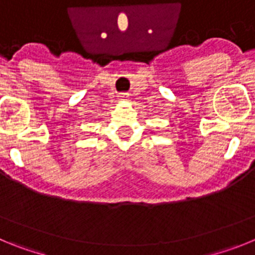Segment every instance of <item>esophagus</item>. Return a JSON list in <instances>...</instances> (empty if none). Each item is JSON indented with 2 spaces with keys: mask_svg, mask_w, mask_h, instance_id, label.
Instances as JSON below:
<instances>
[{
  "mask_svg": "<svg viewBox=\"0 0 255 255\" xmlns=\"http://www.w3.org/2000/svg\"><path fill=\"white\" fill-rule=\"evenodd\" d=\"M119 98H120V100H123V101H125V100H128V98H129V94H128V93H120V94H119Z\"/></svg>",
  "mask_w": 255,
  "mask_h": 255,
  "instance_id": "1",
  "label": "esophagus"
}]
</instances>
